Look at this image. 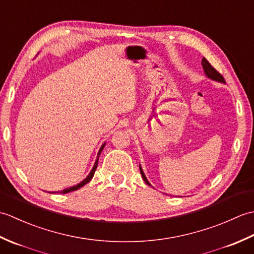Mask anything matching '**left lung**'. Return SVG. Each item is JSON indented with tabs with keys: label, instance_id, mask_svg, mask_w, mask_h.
Returning <instances> with one entry per match:
<instances>
[{
	"label": "left lung",
	"instance_id": "left-lung-1",
	"mask_svg": "<svg viewBox=\"0 0 254 254\" xmlns=\"http://www.w3.org/2000/svg\"><path fill=\"white\" fill-rule=\"evenodd\" d=\"M202 66H203L204 73H205V75H206V77H207V78H209V79H213V80H215V82H218V83H223V84H225V79H224V77H223L222 75H220V74L216 71V69H215L212 65H210L209 62H208L205 58H203V59H202ZM139 171H141V175H142V177H143V179H144L145 183H147L148 186H150V183L148 182L146 176H145V174H144V171H143V169H142L141 165H139Z\"/></svg>",
	"mask_w": 254,
	"mask_h": 254
}]
</instances>
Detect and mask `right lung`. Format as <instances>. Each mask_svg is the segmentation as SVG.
Segmentation results:
<instances>
[{
    "mask_svg": "<svg viewBox=\"0 0 254 254\" xmlns=\"http://www.w3.org/2000/svg\"><path fill=\"white\" fill-rule=\"evenodd\" d=\"M105 145H106V143H104V144L101 145V147H100V149H99V152H98V154H97V159H96V161H95L93 169L90 170L89 175H88L87 177H86L83 181H80L79 183H77L76 186H73V187H69V188L64 189V190H62V191H55V192H50V193H63V194H65V193H68V192H72V191H75V190H78V189H80L82 187H84L85 185H87V183H88L91 179H93L94 174H95V171H96V169H97V166H98V159H99V156H100V154H101V152H102V149H104Z\"/></svg>",
    "mask_w": 254,
    "mask_h": 254,
    "instance_id": "right-lung-1",
    "label": "right lung"
}]
</instances>
